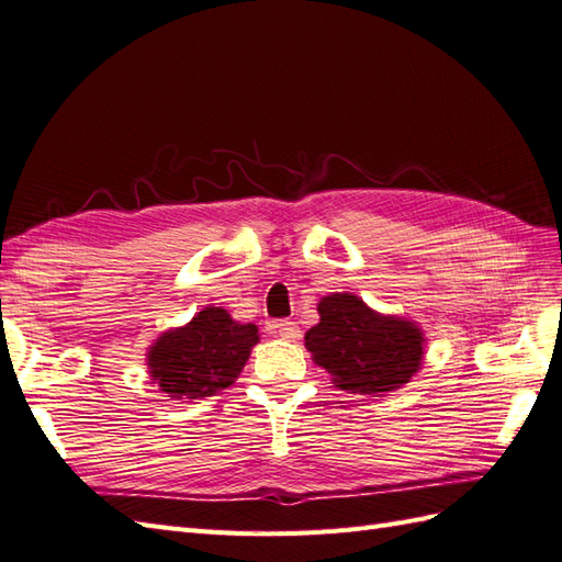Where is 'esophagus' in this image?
Listing matches in <instances>:
<instances>
[{
    "mask_svg": "<svg viewBox=\"0 0 562 562\" xmlns=\"http://www.w3.org/2000/svg\"><path fill=\"white\" fill-rule=\"evenodd\" d=\"M272 327H276V333H278L282 339H286V341H296V339H301V329H299V325H296V323L282 321V323H276Z\"/></svg>",
    "mask_w": 562,
    "mask_h": 562,
    "instance_id": "1",
    "label": "esophagus"
}]
</instances>
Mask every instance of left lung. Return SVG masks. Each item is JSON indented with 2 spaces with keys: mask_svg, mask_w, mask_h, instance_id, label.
I'll return each instance as SVG.
<instances>
[{
  "mask_svg": "<svg viewBox=\"0 0 562 562\" xmlns=\"http://www.w3.org/2000/svg\"><path fill=\"white\" fill-rule=\"evenodd\" d=\"M318 315L321 323L306 333V349L337 390L382 396L420 372L427 347L420 323L380 313L351 292L323 296Z\"/></svg>",
  "mask_w": 562,
  "mask_h": 562,
  "instance_id": "obj_1",
  "label": "left lung"
}]
</instances>
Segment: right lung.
Masks as SVG:
<instances>
[{
  "label": "right lung",
  "instance_id": "1",
  "mask_svg": "<svg viewBox=\"0 0 562 562\" xmlns=\"http://www.w3.org/2000/svg\"><path fill=\"white\" fill-rule=\"evenodd\" d=\"M258 339L254 323H237L225 308L204 306L190 323L166 329L149 344V380L182 404L213 396L235 384Z\"/></svg>",
  "mask_w": 562,
  "mask_h": 562
}]
</instances>
